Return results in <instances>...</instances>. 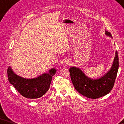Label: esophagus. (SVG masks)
I'll list each match as a JSON object with an SVG mask.
<instances>
[{
  "mask_svg": "<svg viewBox=\"0 0 124 124\" xmlns=\"http://www.w3.org/2000/svg\"><path fill=\"white\" fill-rule=\"evenodd\" d=\"M70 62L69 60H65V62H64V64H65V65H70Z\"/></svg>",
  "mask_w": 124,
  "mask_h": 124,
  "instance_id": "34e87169",
  "label": "esophagus"
}]
</instances>
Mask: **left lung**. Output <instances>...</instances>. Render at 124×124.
<instances>
[{"mask_svg":"<svg viewBox=\"0 0 124 124\" xmlns=\"http://www.w3.org/2000/svg\"><path fill=\"white\" fill-rule=\"evenodd\" d=\"M107 35L111 33L106 31ZM118 69V56L116 52L113 65L109 72L101 78L91 79L85 75L80 69L74 67L69 69L72 82L79 93L91 99H98L108 94L113 89Z\"/></svg>","mask_w":124,"mask_h":124,"instance_id":"left-lung-1","label":"left lung"}]
</instances>
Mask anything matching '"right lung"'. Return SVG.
<instances>
[{
  "label": "right lung",
  "instance_id": "right-lung-1",
  "mask_svg": "<svg viewBox=\"0 0 124 124\" xmlns=\"http://www.w3.org/2000/svg\"><path fill=\"white\" fill-rule=\"evenodd\" d=\"M54 68L49 70L48 73L43 74L33 79L23 78L14 73L9 67L7 69L8 79L23 97L31 99H38L45 95L50 89L52 76L55 74Z\"/></svg>",
  "mask_w": 124,
  "mask_h": 124
}]
</instances>
